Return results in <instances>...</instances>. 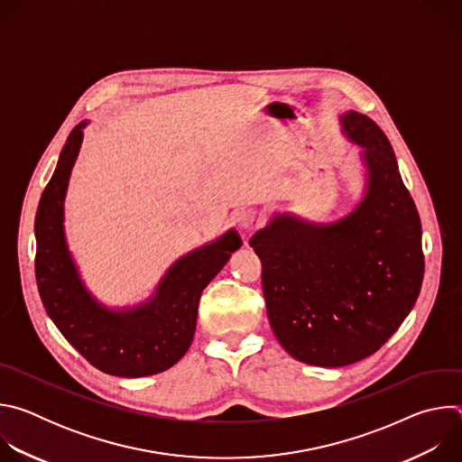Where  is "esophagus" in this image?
<instances>
[{"mask_svg": "<svg viewBox=\"0 0 462 462\" xmlns=\"http://www.w3.org/2000/svg\"><path fill=\"white\" fill-rule=\"evenodd\" d=\"M255 212L250 210V208H241L234 214V219L236 223L241 226V228H250L254 223H255Z\"/></svg>", "mask_w": 462, "mask_h": 462, "instance_id": "1", "label": "esophagus"}]
</instances>
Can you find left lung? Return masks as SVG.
Returning <instances> with one entry per match:
<instances>
[{"label":"left lung","instance_id":"left-lung-1","mask_svg":"<svg viewBox=\"0 0 462 462\" xmlns=\"http://www.w3.org/2000/svg\"><path fill=\"white\" fill-rule=\"evenodd\" d=\"M340 122L362 148L364 199L328 225L278 214L250 237L278 342L319 367L376 353L411 312L424 278L420 217L387 137L356 111Z\"/></svg>","mask_w":462,"mask_h":462}]
</instances>
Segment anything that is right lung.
<instances>
[{"label": "right lung", "mask_w": 462, "mask_h": 462, "mask_svg": "<svg viewBox=\"0 0 462 462\" xmlns=\"http://www.w3.org/2000/svg\"><path fill=\"white\" fill-rule=\"evenodd\" d=\"M88 125L79 124L65 143L36 212V283L58 331L102 373L139 378L162 373L188 351L205 287L241 246L232 228L219 239L179 257L155 294L127 309H109L86 289L63 232V199Z\"/></svg>", "instance_id": "1"}]
</instances>
